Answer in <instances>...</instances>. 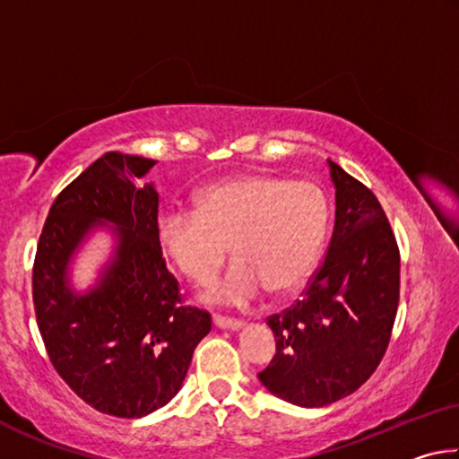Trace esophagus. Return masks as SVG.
Segmentation results:
<instances>
[{
  "mask_svg": "<svg viewBox=\"0 0 459 459\" xmlns=\"http://www.w3.org/2000/svg\"><path fill=\"white\" fill-rule=\"evenodd\" d=\"M214 325L222 330H238L243 328V322L232 320V317H224V316H214Z\"/></svg>",
  "mask_w": 459,
  "mask_h": 459,
  "instance_id": "obj_1",
  "label": "esophagus"
}]
</instances>
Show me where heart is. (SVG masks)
Here are the masks:
<instances>
[{
	"instance_id": "heart-1",
	"label": "heart",
	"mask_w": 459,
	"mask_h": 459,
	"mask_svg": "<svg viewBox=\"0 0 459 459\" xmlns=\"http://www.w3.org/2000/svg\"><path fill=\"white\" fill-rule=\"evenodd\" d=\"M328 232V204L309 182L267 174L221 180L196 198V211L176 208L160 219L166 255L198 285L211 283L229 257L235 265L208 299L243 306L263 287L285 293L312 275Z\"/></svg>"
}]
</instances>
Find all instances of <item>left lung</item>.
<instances>
[{"label":"left lung","mask_w":459,"mask_h":459,"mask_svg":"<svg viewBox=\"0 0 459 459\" xmlns=\"http://www.w3.org/2000/svg\"><path fill=\"white\" fill-rule=\"evenodd\" d=\"M336 221L301 298L267 317L275 356L259 380L299 407H325L367 383L383 360L401 291V253L378 198L330 161Z\"/></svg>","instance_id":"1"}]
</instances>
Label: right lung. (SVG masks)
<instances>
[{"label":"right lung","instance_id":"obj_1","mask_svg":"<svg viewBox=\"0 0 459 459\" xmlns=\"http://www.w3.org/2000/svg\"><path fill=\"white\" fill-rule=\"evenodd\" d=\"M158 164L107 152L50 206L38 240L32 298L38 330L60 378L105 415L134 419L180 391L211 314L184 306L158 237L160 196L139 182ZM118 224L120 245L87 296L67 290L65 267L88 230Z\"/></svg>","mask_w":459,"mask_h":459}]
</instances>
